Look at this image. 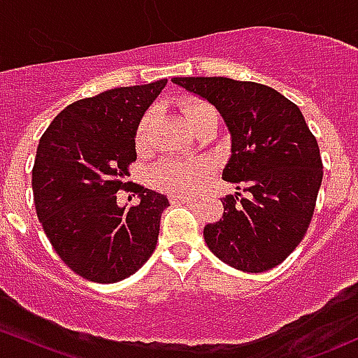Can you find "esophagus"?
<instances>
[{"instance_id":"1","label":"esophagus","mask_w":358,"mask_h":358,"mask_svg":"<svg viewBox=\"0 0 358 358\" xmlns=\"http://www.w3.org/2000/svg\"><path fill=\"white\" fill-rule=\"evenodd\" d=\"M173 202H182V204H196V201H192L190 197H178V196H173L171 197Z\"/></svg>"}]
</instances>
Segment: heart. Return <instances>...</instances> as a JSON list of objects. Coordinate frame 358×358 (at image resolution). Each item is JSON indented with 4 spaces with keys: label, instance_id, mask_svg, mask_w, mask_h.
<instances>
[{
    "label": "heart",
    "instance_id": "b5f03b06",
    "mask_svg": "<svg viewBox=\"0 0 358 358\" xmlns=\"http://www.w3.org/2000/svg\"><path fill=\"white\" fill-rule=\"evenodd\" d=\"M208 112H215L208 103L190 102L185 107V117L187 121H192V119L208 114ZM150 122H152L150 114L143 115L142 121L138 122L135 135V143L138 149H143L147 140H149ZM206 173H208L206 162L162 161L157 166H154L152 171H150V182L154 183V187L164 190V192L175 194V196H189L199 189Z\"/></svg>",
    "mask_w": 358,
    "mask_h": 358
}]
</instances>
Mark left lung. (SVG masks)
<instances>
[{"mask_svg":"<svg viewBox=\"0 0 358 358\" xmlns=\"http://www.w3.org/2000/svg\"><path fill=\"white\" fill-rule=\"evenodd\" d=\"M218 109L232 138L225 182L248 197H223L220 222L204 227L215 256L243 272L280 265L301 243L322 183L319 143L296 103L270 86L230 78H173Z\"/></svg>","mask_w":358,"mask_h":358,"instance_id":"8db88e82","label":"left lung"}]
</instances>
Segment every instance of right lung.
I'll use <instances>...</instances> for the list:
<instances>
[{
	"label": "right lung",
	"instance_id": "right-lung-1",
	"mask_svg": "<svg viewBox=\"0 0 358 358\" xmlns=\"http://www.w3.org/2000/svg\"><path fill=\"white\" fill-rule=\"evenodd\" d=\"M166 83L78 100L39 140L32 168L36 213L57 255L83 279L119 282L156 249L166 196L138 187L140 204L121 208L115 194L136 161L138 122Z\"/></svg>",
	"mask_w": 358,
	"mask_h": 358
}]
</instances>
